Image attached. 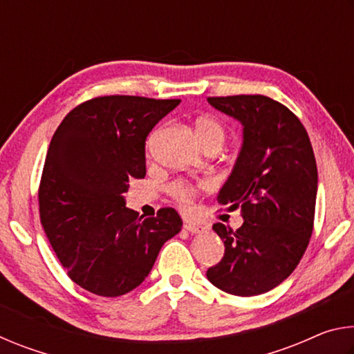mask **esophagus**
<instances>
[{
    "label": "esophagus",
    "instance_id": "1",
    "mask_svg": "<svg viewBox=\"0 0 354 354\" xmlns=\"http://www.w3.org/2000/svg\"><path fill=\"white\" fill-rule=\"evenodd\" d=\"M184 230L189 231L190 234H200V232H205V226L196 223H184Z\"/></svg>",
    "mask_w": 354,
    "mask_h": 354
}]
</instances>
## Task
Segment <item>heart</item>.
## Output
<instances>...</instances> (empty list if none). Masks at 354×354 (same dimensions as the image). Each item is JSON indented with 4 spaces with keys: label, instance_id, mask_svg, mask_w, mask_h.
I'll use <instances>...</instances> for the list:
<instances>
[{
    "label": "heart",
    "instance_id": "1",
    "mask_svg": "<svg viewBox=\"0 0 354 354\" xmlns=\"http://www.w3.org/2000/svg\"><path fill=\"white\" fill-rule=\"evenodd\" d=\"M195 134L196 139L203 147L207 143H223L225 140V128L217 118L212 117H201L195 123ZM170 195L175 198L181 206H189L194 201L196 195V187L189 183H173L169 187Z\"/></svg>",
    "mask_w": 354,
    "mask_h": 354
}]
</instances>
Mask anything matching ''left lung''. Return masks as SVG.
<instances>
[{
	"label": "left lung",
	"mask_w": 354,
	"mask_h": 354,
	"mask_svg": "<svg viewBox=\"0 0 354 354\" xmlns=\"http://www.w3.org/2000/svg\"><path fill=\"white\" fill-rule=\"evenodd\" d=\"M237 118L243 143L218 201L241 209L243 225L212 230L225 243L221 261L206 272L220 290L253 297L272 290L295 270L314 230L317 164L306 129L284 104L263 95L209 97Z\"/></svg>",
	"instance_id": "8db88e82"
}]
</instances>
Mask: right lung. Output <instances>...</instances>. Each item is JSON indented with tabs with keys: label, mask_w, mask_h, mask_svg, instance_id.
<instances>
[{
	"label": "right lung",
	"mask_w": 354,
	"mask_h": 354,
	"mask_svg": "<svg viewBox=\"0 0 354 354\" xmlns=\"http://www.w3.org/2000/svg\"><path fill=\"white\" fill-rule=\"evenodd\" d=\"M181 100L109 95L84 101L59 124L39 187L40 223L70 279L120 297L148 277L181 231L171 207L143 218L124 207L131 178H145V140Z\"/></svg>",
	"instance_id": "add662e5"
}]
</instances>
